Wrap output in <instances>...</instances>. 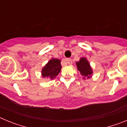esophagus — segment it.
Returning a JSON list of instances; mask_svg holds the SVG:
<instances>
[{"instance_id":"obj_1","label":"esophagus","mask_w":127,"mask_h":127,"mask_svg":"<svg viewBox=\"0 0 127 127\" xmlns=\"http://www.w3.org/2000/svg\"><path fill=\"white\" fill-rule=\"evenodd\" d=\"M72 63V60L70 58H65V59L62 60V65H64L67 64H71Z\"/></svg>"}]
</instances>
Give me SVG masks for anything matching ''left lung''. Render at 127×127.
I'll list each match as a JSON object with an SVG mask.
<instances>
[{"label": "left lung", "mask_w": 127, "mask_h": 127, "mask_svg": "<svg viewBox=\"0 0 127 127\" xmlns=\"http://www.w3.org/2000/svg\"><path fill=\"white\" fill-rule=\"evenodd\" d=\"M76 64L77 69L83 76V79H89L92 77L93 76V69L90 62L86 58H81L79 61L76 62Z\"/></svg>", "instance_id": "left-lung-1"}]
</instances>
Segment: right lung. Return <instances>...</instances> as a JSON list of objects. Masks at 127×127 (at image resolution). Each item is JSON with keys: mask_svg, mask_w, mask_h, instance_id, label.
<instances>
[{"mask_svg": "<svg viewBox=\"0 0 127 127\" xmlns=\"http://www.w3.org/2000/svg\"><path fill=\"white\" fill-rule=\"evenodd\" d=\"M61 69V60L58 58H51L42 67L41 76L43 78L46 77L52 80L57 77Z\"/></svg>", "mask_w": 127, "mask_h": 127, "instance_id": "obj_1", "label": "right lung"}]
</instances>
